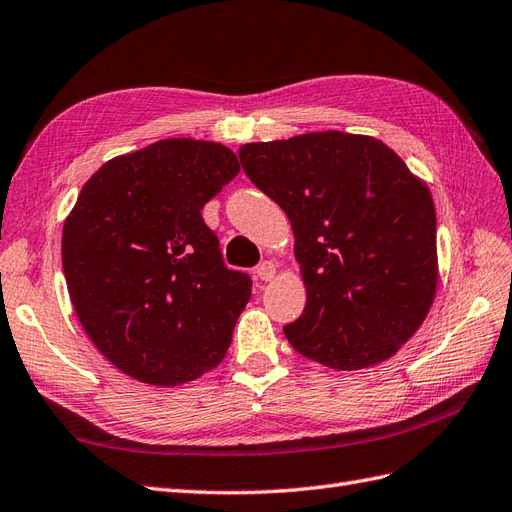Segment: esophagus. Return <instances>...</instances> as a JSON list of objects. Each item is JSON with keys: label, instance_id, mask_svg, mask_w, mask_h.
<instances>
[{"label": "esophagus", "instance_id": "esophagus-1", "mask_svg": "<svg viewBox=\"0 0 512 512\" xmlns=\"http://www.w3.org/2000/svg\"><path fill=\"white\" fill-rule=\"evenodd\" d=\"M274 274H276V266L272 264V261H264V264H259L255 268V276L259 281H272Z\"/></svg>", "mask_w": 512, "mask_h": 512}]
</instances>
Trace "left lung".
I'll return each instance as SVG.
<instances>
[{"mask_svg": "<svg viewBox=\"0 0 512 512\" xmlns=\"http://www.w3.org/2000/svg\"><path fill=\"white\" fill-rule=\"evenodd\" d=\"M238 156L296 236L306 306L283 328L291 347L339 371L397 354L435 296L429 188L382 141L339 130L246 143Z\"/></svg>", "mask_w": 512, "mask_h": 512, "instance_id": "1", "label": "left lung"}]
</instances>
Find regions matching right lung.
I'll return each instance as SVG.
<instances>
[{"label":"right lung","mask_w":512,"mask_h":512,"mask_svg":"<svg viewBox=\"0 0 512 512\" xmlns=\"http://www.w3.org/2000/svg\"><path fill=\"white\" fill-rule=\"evenodd\" d=\"M238 171L221 143L156 141L102 165L66 218L62 264L81 326L143 384L180 386L227 354L253 281L227 268L201 210Z\"/></svg>","instance_id":"obj_1"}]
</instances>
